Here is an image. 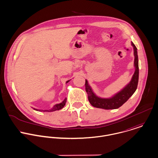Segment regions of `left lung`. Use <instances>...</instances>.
I'll list each match as a JSON object with an SVG mask.
<instances>
[{
    "label": "left lung",
    "mask_w": 158,
    "mask_h": 158,
    "mask_svg": "<svg viewBox=\"0 0 158 158\" xmlns=\"http://www.w3.org/2000/svg\"><path fill=\"white\" fill-rule=\"evenodd\" d=\"M131 45L134 49V66L135 67V71L129 83L119 92L108 98L99 97L94 92L87 80L85 79V90L88 95L89 101L94 107L104 109H118L126 102L135 92L139 81V60L137 48L132 42H131Z\"/></svg>",
    "instance_id": "1"
}]
</instances>
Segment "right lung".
<instances>
[{"label": "right lung", "instance_id": "add662e5", "mask_svg": "<svg viewBox=\"0 0 158 158\" xmlns=\"http://www.w3.org/2000/svg\"><path fill=\"white\" fill-rule=\"evenodd\" d=\"M69 81L70 80L67 81L66 82V83H68ZM66 98H65L62 102L54 105L52 109H49V110H40V109H35V108H33V109L35 110H37V111H40V112H54V111H56V110H59L60 109H62L63 107L64 106V105L66 104Z\"/></svg>", "mask_w": 158, "mask_h": 158}]
</instances>
